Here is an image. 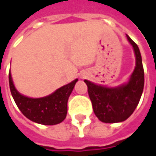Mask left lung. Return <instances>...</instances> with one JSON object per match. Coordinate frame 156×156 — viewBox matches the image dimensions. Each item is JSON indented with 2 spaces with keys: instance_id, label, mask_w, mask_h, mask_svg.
Listing matches in <instances>:
<instances>
[{
  "instance_id": "left-lung-1",
  "label": "left lung",
  "mask_w": 156,
  "mask_h": 156,
  "mask_svg": "<svg viewBox=\"0 0 156 156\" xmlns=\"http://www.w3.org/2000/svg\"><path fill=\"white\" fill-rule=\"evenodd\" d=\"M135 50L136 64L127 84L115 88L98 86L85 80L97 117L104 123H118L127 119L137 107L143 93L144 72L138 46L126 35Z\"/></svg>"
}]
</instances>
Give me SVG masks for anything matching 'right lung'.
I'll return each instance as SVG.
<instances>
[{"label":"right lung","instance_id":"add662e5","mask_svg":"<svg viewBox=\"0 0 156 156\" xmlns=\"http://www.w3.org/2000/svg\"><path fill=\"white\" fill-rule=\"evenodd\" d=\"M77 81L78 79H75L45 98H30L20 95L16 90L9 73L10 89L17 107L30 120L46 126L59 124L66 118L68 100Z\"/></svg>","mask_w":156,"mask_h":156}]
</instances>
